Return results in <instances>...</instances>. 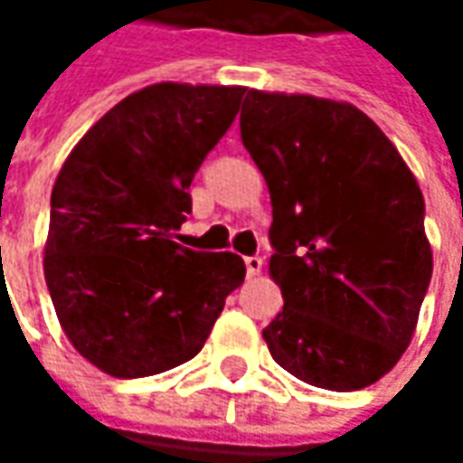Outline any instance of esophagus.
<instances>
[{
	"instance_id": "34e87169",
	"label": "esophagus",
	"mask_w": 463,
	"mask_h": 463,
	"mask_svg": "<svg viewBox=\"0 0 463 463\" xmlns=\"http://www.w3.org/2000/svg\"><path fill=\"white\" fill-rule=\"evenodd\" d=\"M244 265H247V276H258L262 270V258L252 255V258H244Z\"/></svg>"
}]
</instances>
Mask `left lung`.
Here are the masks:
<instances>
[{
	"label": "left lung",
	"mask_w": 463,
	"mask_h": 463,
	"mask_svg": "<svg viewBox=\"0 0 463 463\" xmlns=\"http://www.w3.org/2000/svg\"><path fill=\"white\" fill-rule=\"evenodd\" d=\"M240 131L273 203V361L329 392L379 382L410 345L433 276L418 180L347 102L250 90Z\"/></svg>",
	"instance_id": "obj_1"
}]
</instances>
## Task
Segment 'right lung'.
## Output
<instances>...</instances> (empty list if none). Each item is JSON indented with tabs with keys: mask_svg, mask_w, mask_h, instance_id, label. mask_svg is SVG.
I'll return each instance as SVG.
<instances>
[{
	"mask_svg": "<svg viewBox=\"0 0 463 463\" xmlns=\"http://www.w3.org/2000/svg\"><path fill=\"white\" fill-rule=\"evenodd\" d=\"M244 87H144L81 136L51 193L45 283L66 337L99 371L141 379L201 353L244 280L234 252L172 241L190 183Z\"/></svg>",
	"mask_w": 463,
	"mask_h": 463,
	"instance_id": "obj_1",
	"label": "right lung"
}]
</instances>
